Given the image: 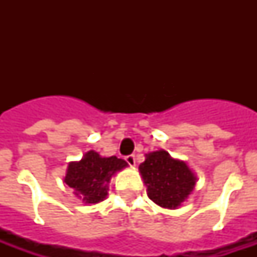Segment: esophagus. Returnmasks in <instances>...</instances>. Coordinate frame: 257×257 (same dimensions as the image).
Returning <instances> with one entry per match:
<instances>
[{"mask_svg": "<svg viewBox=\"0 0 257 257\" xmlns=\"http://www.w3.org/2000/svg\"><path fill=\"white\" fill-rule=\"evenodd\" d=\"M125 161L128 163L131 167H135L136 165V157H135V155H129V156H125Z\"/></svg>", "mask_w": 257, "mask_h": 257, "instance_id": "1", "label": "esophagus"}]
</instances>
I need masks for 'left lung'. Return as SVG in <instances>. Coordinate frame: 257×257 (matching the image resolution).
Returning a JSON list of instances; mask_svg holds the SVG:
<instances>
[{
	"mask_svg": "<svg viewBox=\"0 0 257 257\" xmlns=\"http://www.w3.org/2000/svg\"><path fill=\"white\" fill-rule=\"evenodd\" d=\"M139 168L148 187L149 199L160 207L175 209L195 188L196 177L191 169L165 151L149 153Z\"/></svg>",
	"mask_w": 257,
	"mask_h": 257,
	"instance_id": "1",
	"label": "left lung"
}]
</instances>
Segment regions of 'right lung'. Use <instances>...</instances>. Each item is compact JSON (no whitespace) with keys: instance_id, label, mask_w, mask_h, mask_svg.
I'll return each instance as SVG.
<instances>
[{"instance_id":"1","label":"right lung","mask_w":257,"mask_h":257,"mask_svg":"<svg viewBox=\"0 0 257 257\" xmlns=\"http://www.w3.org/2000/svg\"><path fill=\"white\" fill-rule=\"evenodd\" d=\"M122 159L101 157L94 151H89L78 163H70L65 181L76 191L82 201L89 204L100 203L108 195V183L117 171L126 167Z\"/></svg>"}]
</instances>
